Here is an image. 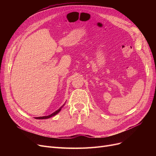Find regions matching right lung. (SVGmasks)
<instances>
[{
  "mask_svg": "<svg viewBox=\"0 0 156 156\" xmlns=\"http://www.w3.org/2000/svg\"><path fill=\"white\" fill-rule=\"evenodd\" d=\"M64 105V104L62 106H61L57 111H56L55 112H54L53 113H52V114H51V115H48V116H40V117H35V119H49V118H51V117H52V116H53L56 115V114H58V113L60 111L61 108H62L63 107Z\"/></svg>",
  "mask_w": 156,
  "mask_h": 156,
  "instance_id": "1",
  "label": "right lung"
}]
</instances>
